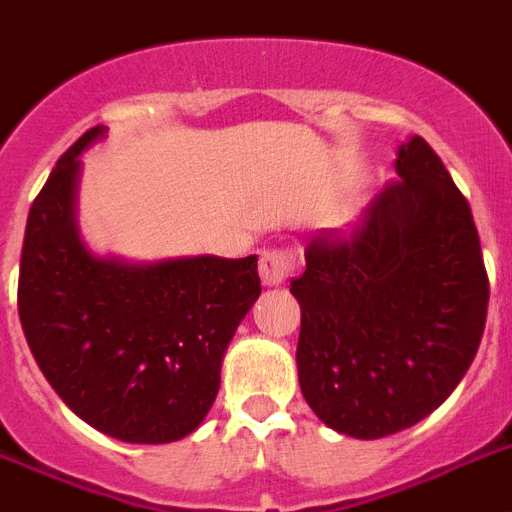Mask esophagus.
<instances>
[{"mask_svg": "<svg viewBox=\"0 0 512 512\" xmlns=\"http://www.w3.org/2000/svg\"><path fill=\"white\" fill-rule=\"evenodd\" d=\"M293 269H295L293 253L280 251V248H269V251L261 253L259 274H261V282H264L266 287H280L282 282L290 277Z\"/></svg>", "mask_w": 512, "mask_h": 512, "instance_id": "1", "label": "esophagus"}]
</instances>
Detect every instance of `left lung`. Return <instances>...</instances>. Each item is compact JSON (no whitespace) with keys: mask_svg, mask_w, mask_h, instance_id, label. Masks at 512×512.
<instances>
[{"mask_svg":"<svg viewBox=\"0 0 512 512\" xmlns=\"http://www.w3.org/2000/svg\"><path fill=\"white\" fill-rule=\"evenodd\" d=\"M350 238L319 230L301 303L298 382L329 429L379 439L418 424L466 377L487 322L489 280L471 206L432 146L398 149Z\"/></svg>","mask_w":512,"mask_h":512,"instance_id":"obj_1","label":"left lung"}]
</instances>
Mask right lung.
Segmentation results:
<instances>
[{
  "instance_id": "add662e5",
  "label": "right lung",
  "mask_w": 512,
  "mask_h": 512,
  "mask_svg": "<svg viewBox=\"0 0 512 512\" xmlns=\"http://www.w3.org/2000/svg\"><path fill=\"white\" fill-rule=\"evenodd\" d=\"M88 130L36 196L20 253L18 311L38 369L75 416L133 445L196 432L219 392L222 358L261 295L259 256H99L78 227Z\"/></svg>"
}]
</instances>
